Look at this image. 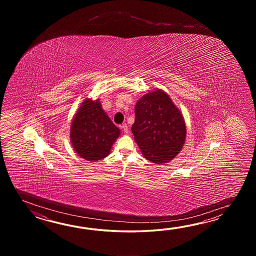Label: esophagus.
<instances>
[{
	"label": "esophagus",
	"instance_id": "1",
	"mask_svg": "<svg viewBox=\"0 0 256 256\" xmlns=\"http://www.w3.org/2000/svg\"><path fill=\"white\" fill-rule=\"evenodd\" d=\"M122 132H124V134H128V132H129V128H128V126H127L126 124H124L122 126Z\"/></svg>",
	"mask_w": 256,
	"mask_h": 256
}]
</instances>
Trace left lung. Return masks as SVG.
Listing matches in <instances>:
<instances>
[{"label":"left lung","instance_id":"obj_1","mask_svg":"<svg viewBox=\"0 0 256 256\" xmlns=\"http://www.w3.org/2000/svg\"><path fill=\"white\" fill-rule=\"evenodd\" d=\"M134 112L132 132L142 156L158 164L170 162L183 148L186 129L183 115L168 94L154 88L136 102Z\"/></svg>","mask_w":256,"mask_h":256}]
</instances>
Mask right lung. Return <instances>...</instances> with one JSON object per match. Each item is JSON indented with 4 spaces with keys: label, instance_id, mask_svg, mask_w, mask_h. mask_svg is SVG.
Here are the masks:
<instances>
[{
    "label": "right lung",
    "instance_id": "add662e5",
    "mask_svg": "<svg viewBox=\"0 0 256 256\" xmlns=\"http://www.w3.org/2000/svg\"><path fill=\"white\" fill-rule=\"evenodd\" d=\"M120 130L104 112L100 100L86 98L73 117L70 142L80 158L98 161L108 156Z\"/></svg>",
    "mask_w": 256,
    "mask_h": 256
}]
</instances>
